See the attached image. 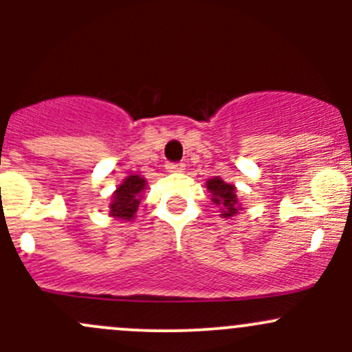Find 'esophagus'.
Listing matches in <instances>:
<instances>
[{
  "label": "esophagus",
  "mask_w": 352,
  "mask_h": 352,
  "mask_svg": "<svg viewBox=\"0 0 352 352\" xmlns=\"http://www.w3.org/2000/svg\"><path fill=\"white\" fill-rule=\"evenodd\" d=\"M165 168H166V172H182V170L186 168V165L180 162L179 163H166Z\"/></svg>",
  "instance_id": "1"
}]
</instances>
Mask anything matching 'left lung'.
<instances>
[{
	"instance_id": "obj_1",
	"label": "left lung",
	"mask_w": 352,
	"mask_h": 352,
	"mask_svg": "<svg viewBox=\"0 0 352 352\" xmlns=\"http://www.w3.org/2000/svg\"><path fill=\"white\" fill-rule=\"evenodd\" d=\"M208 190L212 194V202L219 206L223 218H230L239 212L240 204L235 194V187L223 182L219 177H214V179L208 180Z\"/></svg>"
}]
</instances>
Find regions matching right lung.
<instances>
[{"label": "right lung", "instance_id": "add662e5", "mask_svg": "<svg viewBox=\"0 0 352 352\" xmlns=\"http://www.w3.org/2000/svg\"><path fill=\"white\" fill-rule=\"evenodd\" d=\"M146 180L140 175H129L112 196L110 202V216L120 219H133L136 214V209L141 202V192L146 187Z\"/></svg>", "mask_w": 352, "mask_h": 352}]
</instances>
